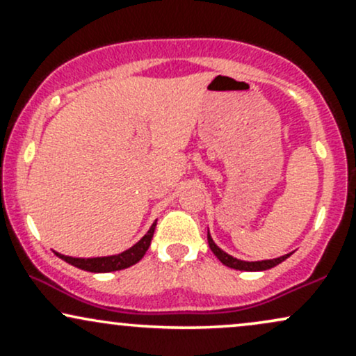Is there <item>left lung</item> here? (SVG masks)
<instances>
[{
  "instance_id": "left-lung-1",
  "label": "left lung",
  "mask_w": 356,
  "mask_h": 356,
  "mask_svg": "<svg viewBox=\"0 0 356 356\" xmlns=\"http://www.w3.org/2000/svg\"><path fill=\"white\" fill-rule=\"evenodd\" d=\"M207 243H209L211 251L214 252L216 257H218V259L224 264V266L232 268V269H239V271H266V269H271V268L277 266V264L283 263L284 259H288V257L291 256V252H288V254L280 256V257H273V259H261V261L238 259V257L227 254L226 251H222V249H220L218 244L214 243V239H212L211 234H209V229H207Z\"/></svg>"
}]
</instances>
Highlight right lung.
I'll use <instances>...</instances> for the list:
<instances>
[{"mask_svg":"<svg viewBox=\"0 0 356 356\" xmlns=\"http://www.w3.org/2000/svg\"><path fill=\"white\" fill-rule=\"evenodd\" d=\"M155 224H157V220H155L152 226H150V229L147 231V234L144 236V238H142L140 241H137L132 248L118 252V254L102 256V257L100 256L99 257H72V256L60 254V252H56V251H53V252H55L60 259L67 261L68 264L83 269V271H90V273L120 271V269L134 266V264L138 263V261L144 257L147 249H149V246H150V241H152Z\"/></svg>","mask_w":356,"mask_h":356,"instance_id":"add662e5","label":"right lung"}]
</instances>
